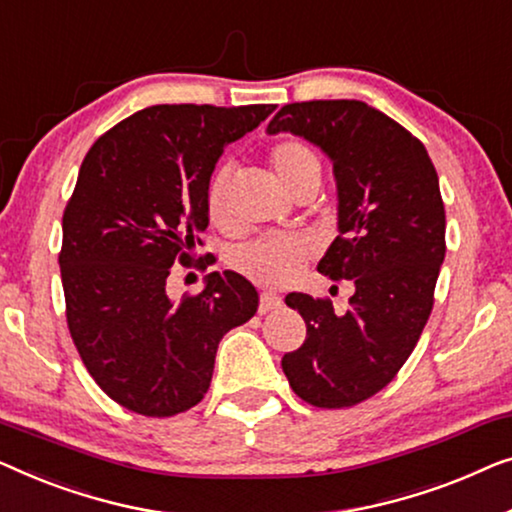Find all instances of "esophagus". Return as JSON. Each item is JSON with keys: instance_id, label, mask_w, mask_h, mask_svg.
Segmentation results:
<instances>
[{"instance_id": "obj_1", "label": "esophagus", "mask_w": 512, "mask_h": 512, "mask_svg": "<svg viewBox=\"0 0 512 512\" xmlns=\"http://www.w3.org/2000/svg\"><path fill=\"white\" fill-rule=\"evenodd\" d=\"M280 306H283V299L276 297V294L264 292L262 297H259V313H262V315L276 311V308H280Z\"/></svg>"}]
</instances>
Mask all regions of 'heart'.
Listing matches in <instances>:
<instances>
[{
  "label": "heart",
  "mask_w": 512,
  "mask_h": 512,
  "mask_svg": "<svg viewBox=\"0 0 512 512\" xmlns=\"http://www.w3.org/2000/svg\"><path fill=\"white\" fill-rule=\"evenodd\" d=\"M269 164L273 176L287 194H297L306 187L322 181V162L315 150L304 141L287 139L271 148ZM232 171L220 167L215 171L206 190V211L213 222L227 220V199ZM311 255V241L297 234L264 236L253 243H246L234 253V266L243 276L259 285L278 287L299 273L301 266Z\"/></svg>",
  "instance_id": "b5f03b06"
}]
</instances>
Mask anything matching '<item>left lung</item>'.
<instances>
[{"mask_svg":"<svg viewBox=\"0 0 512 512\" xmlns=\"http://www.w3.org/2000/svg\"><path fill=\"white\" fill-rule=\"evenodd\" d=\"M280 132L318 146L334 167L338 236L318 271L355 285L343 315L327 299L287 294L306 341L283 371L311 406H355L397 376L429 320L445 257L438 176L413 134L355 99L287 104L266 127Z\"/></svg>","mask_w":512,"mask_h":512,"instance_id":"8db88e82","label":"left lung"}]
</instances>
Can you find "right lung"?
Returning a JSON list of instances; mask_svg holds the SVG:
<instances>
[{"label": "right lung", "mask_w": 512, "mask_h": 512, "mask_svg": "<svg viewBox=\"0 0 512 512\" xmlns=\"http://www.w3.org/2000/svg\"><path fill=\"white\" fill-rule=\"evenodd\" d=\"M276 106L160 104L99 136L62 218L67 322L95 383L127 410L171 417L208 392L229 329L257 313L255 285L213 271L197 297L167 294L208 227L206 190L229 143Z\"/></svg>", "instance_id": "add662e5"}]
</instances>
